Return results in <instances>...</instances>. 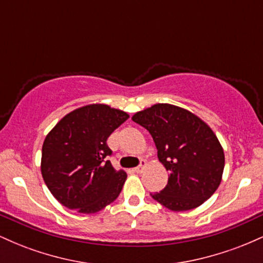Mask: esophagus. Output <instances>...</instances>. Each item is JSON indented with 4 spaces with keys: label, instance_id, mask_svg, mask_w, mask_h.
Wrapping results in <instances>:
<instances>
[{
    "label": "esophagus",
    "instance_id": "obj_1",
    "mask_svg": "<svg viewBox=\"0 0 263 263\" xmlns=\"http://www.w3.org/2000/svg\"><path fill=\"white\" fill-rule=\"evenodd\" d=\"M146 165H147V162H146V161H141L140 165L135 168V172H136V173H141V172L143 171V168L146 167Z\"/></svg>",
    "mask_w": 263,
    "mask_h": 263
}]
</instances>
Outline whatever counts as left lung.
Returning <instances> with one entry per match:
<instances>
[{
  "mask_svg": "<svg viewBox=\"0 0 263 263\" xmlns=\"http://www.w3.org/2000/svg\"><path fill=\"white\" fill-rule=\"evenodd\" d=\"M152 136L159 162L170 172L165 188L151 194L173 211L198 208L215 193L225 165L224 149L209 126L185 108L156 104L132 116Z\"/></svg>",
  "mask_w": 263,
  "mask_h": 263,
  "instance_id": "left-lung-1",
  "label": "left lung"
}]
</instances>
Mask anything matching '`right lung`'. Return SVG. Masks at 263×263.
<instances>
[{
    "label": "right lung",
    "instance_id": "right-lung-1",
    "mask_svg": "<svg viewBox=\"0 0 263 263\" xmlns=\"http://www.w3.org/2000/svg\"><path fill=\"white\" fill-rule=\"evenodd\" d=\"M128 117L107 105H86L65 115L47 135L41 171L60 204L93 214L119 197L127 174L106 161L112 153L106 141Z\"/></svg>",
    "mask_w": 263,
    "mask_h": 263
}]
</instances>
